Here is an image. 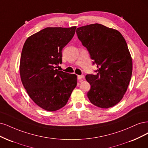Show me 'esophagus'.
Here are the masks:
<instances>
[{
    "label": "esophagus",
    "mask_w": 148,
    "mask_h": 148,
    "mask_svg": "<svg viewBox=\"0 0 148 148\" xmlns=\"http://www.w3.org/2000/svg\"><path fill=\"white\" fill-rule=\"evenodd\" d=\"M77 79L79 81H81L82 80V79H84V75H77Z\"/></svg>",
    "instance_id": "obj_1"
}]
</instances>
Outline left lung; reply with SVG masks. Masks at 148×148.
I'll return each instance as SVG.
<instances>
[{"label":"left lung","instance_id":"obj_1","mask_svg":"<svg viewBox=\"0 0 148 148\" xmlns=\"http://www.w3.org/2000/svg\"><path fill=\"white\" fill-rule=\"evenodd\" d=\"M76 33L98 68L96 75L85 76L91 85L87 93L90 101L101 108L116 105L132 74V59L125 39L117 30L98 23L78 27Z\"/></svg>","mask_w":148,"mask_h":148}]
</instances>
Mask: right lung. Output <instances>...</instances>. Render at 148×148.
<instances>
[{"label": "right lung", "mask_w": 148, "mask_h": 148, "mask_svg": "<svg viewBox=\"0 0 148 148\" xmlns=\"http://www.w3.org/2000/svg\"><path fill=\"white\" fill-rule=\"evenodd\" d=\"M76 26L46 27L26 39L21 52L20 73L27 94L48 111L64 106L77 85V75L56 69L62 50L73 39Z\"/></svg>", "instance_id": "add662e5"}]
</instances>
